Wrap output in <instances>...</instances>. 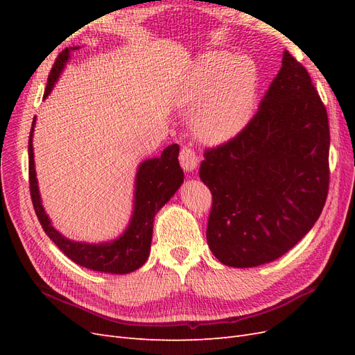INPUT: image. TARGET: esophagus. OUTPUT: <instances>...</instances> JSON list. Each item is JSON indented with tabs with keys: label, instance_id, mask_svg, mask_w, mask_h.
Here are the masks:
<instances>
[{
	"label": "esophagus",
	"instance_id": "34e87169",
	"mask_svg": "<svg viewBox=\"0 0 355 355\" xmlns=\"http://www.w3.org/2000/svg\"><path fill=\"white\" fill-rule=\"evenodd\" d=\"M179 161H180L182 168H184L185 171H192L198 164V157L192 148L182 146L180 154H179Z\"/></svg>",
	"mask_w": 355,
	"mask_h": 355
}]
</instances>
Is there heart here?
<instances>
[{
	"label": "heart",
	"mask_w": 355,
	"mask_h": 355,
	"mask_svg": "<svg viewBox=\"0 0 355 355\" xmlns=\"http://www.w3.org/2000/svg\"><path fill=\"white\" fill-rule=\"evenodd\" d=\"M257 73L244 56L214 51L200 62L187 101L198 103L194 125L207 144H219L237 135L249 123L254 108Z\"/></svg>",
	"instance_id": "b5f03b06"
}]
</instances>
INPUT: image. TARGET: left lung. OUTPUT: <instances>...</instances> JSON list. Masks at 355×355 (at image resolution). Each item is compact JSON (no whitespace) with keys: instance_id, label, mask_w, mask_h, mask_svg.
Wrapping results in <instances>:
<instances>
[{"instance_id":"obj_1","label":"left lung","mask_w":355,"mask_h":355,"mask_svg":"<svg viewBox=\"0 0 355 355\" xmlns=\"http://www.w3.org/2000/svg\"><path fill=\"white\" fill-rule=\"evenodd\" d=\"M326 106L286 50L259 110L230 141L207 148V243L219 262L252 268L287 253L314 227L329 192Z\"/></svg>"}]
</instances>
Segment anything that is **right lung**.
Here are the masks:
<instances>
[{
	"instance_id": "1",
	"label": "right lung",
	"mask_w": 355,
	"mask_h": 355,
	"mask_svg": "<svg viewBox=\"0 0 355 355\" xmlns=\"http://www.w3.org/2000/svg\"><path fill=\"white\" fill-rule=\"evenodd\" d=\"M69 59V50L65 49L56 58L44 92V99L53 90L59 75ZM35 118L32 121L29 133V191L34 210L42 230L49 239L65 253L71 261L93 271L127 274L141 268L149 256L153 240V223L157 211L175 194L184 182V170L179 166V145L167 146L159 158L146 159L139 166L136 176L135 211L130 225L120 239L112 243L85 244L75 243L63 237L59 231L51 227L50 219L41 206L40 191L37 185L34 151H32V133H34Z\"/></svg>"
}]
</instances>
